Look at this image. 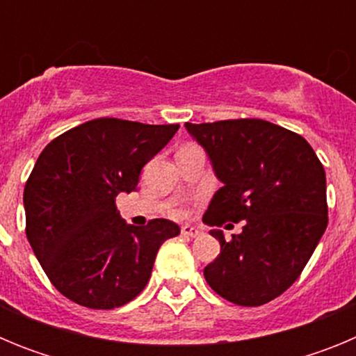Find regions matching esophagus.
<instances>
[{
  "instance_id": "esophagus-1",
  "label": "esophagus",
  "mask_w": 356,
  "mask_h": 356,
  "mask_svg": "<svg viewBox=\"0 0 356 356\" xmlns=\"http://www.w3.org/2000/svg\"><path fill=\"white\" fill-rule=\"evenodd\" d=\"M200 234H201V229L196 228V226L193 225L181 226V235H185V237H197Z\"/></svg>"
}]
</instances>
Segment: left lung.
Listing matches in <instances>:
<instances>
[{"mask_svg": "<svg viewBox=\"0 0 356 356\" xmlns=\"http://www.w3.org/2000/svg\"><path fill=\"white\" fill-rule=\"evenodd\" d=\"M185 128L222 184L203 221L242 222L232 241L221 229L210 232L221 253L203 271L207 284L235 305L269 303L298 280L325 234V168L301 135L264 119L185 122Z\"/></svg>", "mask_w": 356, "mask_h": 356, "instance_id": "left-lung-1", "label": "left lung"}]
</instances>
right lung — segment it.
Wrapping results in <instances>:
<instances>
[{"label": "right lung", "instance_id": "add662e5", "mask_svg": "<svg viewBox=\"0 0 356 356\" xmlns=\"http://www.w3.org/2000/svg\"><path fill=\"white\" fill-rule=\"evenodd\" d=\"M178 128L99 118L42 149L24 187L26 237L67 300L110 310L146 287L159 248L180 234V226L169 219L143 228L128 225L115 197L137 188L144 165Z\"/></svg>", "mask_w": 356, "mask_h": 356}]
</instances>
